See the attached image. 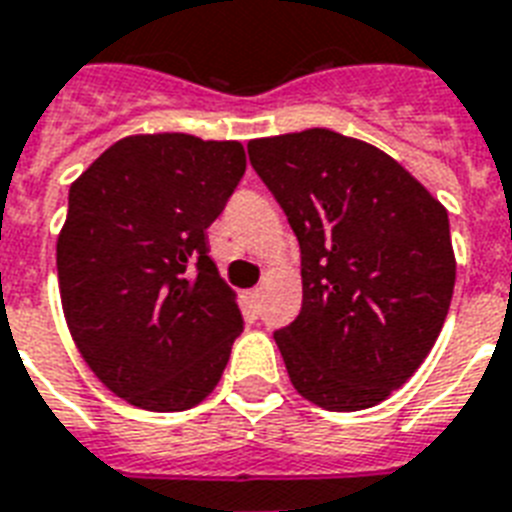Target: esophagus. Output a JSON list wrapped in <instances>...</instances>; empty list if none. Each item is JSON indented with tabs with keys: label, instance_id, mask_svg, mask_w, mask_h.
Segmentation results:
<instances>
[{
	"label": "esophagus",
	"instance_id": "obj_1",
	"mask_svg": "<svg viewBox=\"0 0 512 512\" xmlns=\"http://www.w3.org/2000/svg\"><path fill=\"white\" fill-rule=\"evenodd\" d=\"M247 300H249V308H252V311H260V300H263V289H260V287L252 289V292H249V295H247Z\"/></svg>",
	"mask_w": 512,
	"mask_h": 512
}]
</instances>
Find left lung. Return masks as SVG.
Segmentation results:
<instances>
[{"label": "left lung", "instance_id": "1", "mask_svg": "<svg viewBox=\"0 0 512 512\" xmlns=\"http://www.w3.org/2000/svg\"><path fill=\"white\" fill-rule=\"evenodd\" d=\"M247 151L300 244L303 308L273 332L289 380L329 412L380 404L449 313L446 209L396 159L340 132L249 140Z\"/></svg>", "mask_w": 512, "mask_h": 512}]
</instances>
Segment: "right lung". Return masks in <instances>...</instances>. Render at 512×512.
<instances>
[{
  "mask_svg": "<svg viewBox=\"0 0 512 512\" xmlns=\"http://www.w3.org/2000/svg\"><path fill=\"white\" fill-rule=\"evenodd\" d=\"M247 170L236 140L135 135L68 191L58 236L66 324L98 380L148 412L212 393L244 319L207 228Z\"/></svg>",
  "mask_w": 512,
  "mask_h": 512,
  "instance_id": "right-lung-1",
  "label": "right lung"
}]
</instances>
